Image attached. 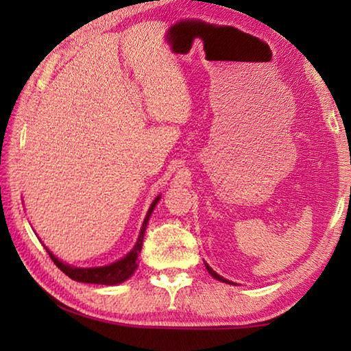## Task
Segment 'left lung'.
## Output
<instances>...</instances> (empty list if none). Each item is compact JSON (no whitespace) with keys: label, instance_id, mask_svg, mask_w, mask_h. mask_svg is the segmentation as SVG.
I'll return each instance as SVG.
<instances>
[{"label":"left lung","instance_id":"8db88e82","mask_svg":"<svg viewBox=\"0 0 351 351\" xmlns=\"http://www.w3.org/2000/svg\"><path fill=\"white\" fill-rule=\"evenodd\" d=\"M204 266H206V269H207V272H209V274L213 277V278H217V280H219V282H223V283H229V285H235L234 282H230V280H228V278H224V277H221L219 274H217L215 271H213L209 265L206 263L204 261Z\"/></svg>","mask_w":351,"mask_h":351}]
</instances>
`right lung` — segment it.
Instances as JSON below:
<instances>
[{"mask_svg": "<svg viewBox=\"0 0 351 351\" xmlns=\"http://www.w3.org/2000/svg\"><path fill=\"white\" fill-rule=\"evenodd\" d=\"M159 199H161V195H158V197L154 198V201L150 206V209H148L144 223H142L139 237H138V240H136L132 251H130L125 257L112 261V263H110V265L94 266V268H77V266H71L68 263H63L62 260H58L56 255L45 246L46 252L49 254V257L52 258V261H54L57 268L63 271L64 274H66L69 278H73V280H75V282L108 285V287H111V285H119V283L125 282L134 274L136 268H138V255L142 249V241H144V234H145L148 219H150L152 212L154 210V207H156V204L159 203Z\"/></svg>", "mask_w": 351, "mask_h": 351, "instance_id": "right-lung-1", "label": "right lung"}]
</instances>
